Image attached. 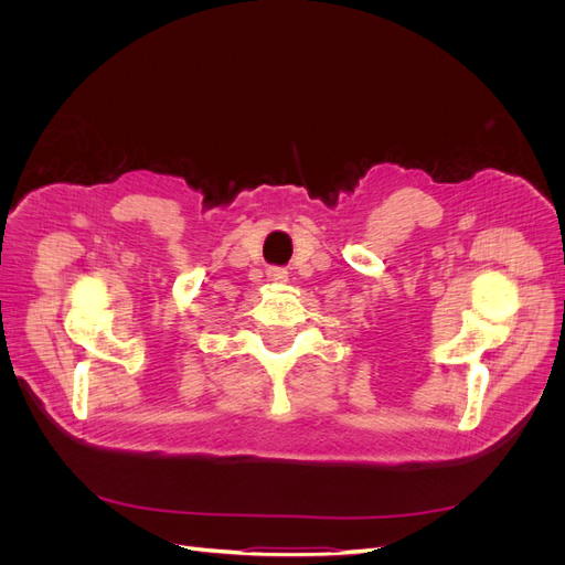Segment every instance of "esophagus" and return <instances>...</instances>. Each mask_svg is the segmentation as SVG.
I'll use <instances>...</instances> for the list:
<instances>
[{"instance_id":"esophagus-1","label":"esophagus","mask_w":565,"mask_h":565,"mask_svg":"<svg viewBox=\"0 0 565 565\" xmlns=\"http://www.w3.org/2000/svg\"><path fill=\"white\" fill-rule=\"evenodd\" d=\"M268 276L273 278V280H287V273L285 270H278V268H273V270H268Z\"/></svg>"}]
</instances>
